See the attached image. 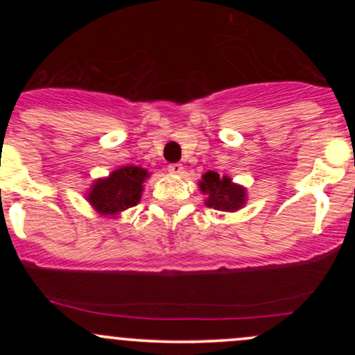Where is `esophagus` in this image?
Returning a JSON list of instances; mask_svg holds the SVG:
<instances>
[{"label": "esophagus", "instance_id": "34e87169", "mask_svg": "<svg viewBox=\"0 0 355 355\" xmlns=\"http://www.w3.org/2000/svg\"><path fill=\"white\" fill-rule=\"evenodd\" d=\"M168 172L173 173V175H180V173H183V165L182 164L168 165Z\"/></svg>", "mask_w": 355, "mask_h": 355}]
</instances>
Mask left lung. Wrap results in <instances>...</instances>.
Returning a JSON list of instances; mask_svg holds the SVG:
<instances>
[{
	"instance_id": "8db88e82",
	"label": "left lung",
	"mask_w": 355,
	"mask_h": 355,
	"mask_svg": "<svg viewBox=\"0 0 355 355\" xmlns=\"http://www.w3.org/2000/svg\"><path fill=\"white\" fill-rule=\"evenodd\" d=\"M198 189L205 195V205L220 211H237L245 207L247 189L235 183L229 175L207 172L198 182Z\"/></svg>"
}]
</instances>
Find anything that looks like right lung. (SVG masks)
Wrapping results in <instances>:
<instances>
[{
  "label": "right lung",
  "instance_id": "right-lung-1",
  "mask_svg": "<svg viewBox=\"0 0 355 355\" xmlns=\"http://www.w3.org/2000/svg\"><path fill=\"white\" fill-rule=\"evenodd\" d=\"M148 177V170L141 166H120L108 177L96 178L85 193V198L100 215L118 217L121 211L132 209L140 202L144 183Z\"/></svg>",
  "mask_w": 355,
  "mask_h": 355
}]
</instances>
